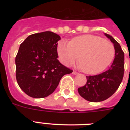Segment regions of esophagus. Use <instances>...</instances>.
Instances as JSON below:
<instances>
[{
	"mask_svg": "<svg viewBox=\"0 0 130 130\" xmlns=\"http://www.w3.org/2000/svg\"><path fill=\"white\" fill-rule=\"evenodd\" d=\"M72 73H73V75H77V74H78V73L77 72H75V71H73V72H72Z\"/></svg>",
	"mask_w": 130,
	"mask_h": 130,
	"instance_id": "34e87169",
	"label": "esophagus"
}]
</instances>
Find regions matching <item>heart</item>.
I'll use <instances>...</instances> for the list:
<instances>
[{
	"label": "heart",
	"mask_w": 130,
	"mask_h": 130,
	"mask_svg": "<svg viewBox=\"0 0 130 130\" xmlns=\"http://www.w3.org/2000/svg\"><path fill=\"white\" fill-rule=\"evenodd\" d=\"M57 51L60 61L66 66L79 57L78 68L88 74H97L105 70L115 55V49L111 42L90 34L74 38L70 42L60 40Z\"/></svg>",
	"instance_id": "obj_1"
}]
</instances>
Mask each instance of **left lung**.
<instances>
[{
  "label": "left lung",
  "mask_w": 130,
  "mask_h": 130,
  "mask_svg": "<svg viewBox=\"0 0 130 130\" xmlns=\"http://www.w3.org/2000/svg\"><path fill=\"white\" fill-rule=\"evenodd\" d=\"M113 43L115 55L112 65L107 70L98 75L87 76L85 86L78 88V92L86 100L98 102L111 97L121 83L124 72V53L120 44L109 34L104 33Z\"/></svg>",
  "instance_id": "obj_1"
}]
</instances>
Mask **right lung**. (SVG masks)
<instances>
[{
    "instance_id": "right-lung-1",
    "label": "right lung",
    "mask_w": 130,
    "mask_h": 130,
    "mask_svg": "<svg viewBox=\"0 0 130 130\" xmlns=\"http://www.w3.org/2000/svg\"><path fill=\"white\" fill-rule=\"evenodd\" d=\"M60 37L46 31L31 34L20 45L15 57L16 79L28 96L42 98L51 94L61 78L73 71L57 59Z\"/></svg>"
}]
</instances>
